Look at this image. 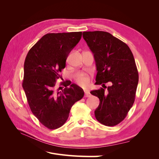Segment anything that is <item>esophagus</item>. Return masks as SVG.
<instances>
[{"label": "esophagus", "instance_id": "1", "mask_svg": "<svg viewBox=\"0 0 159 159\" xmlns=\"http://www.w3.org/2000/svg\"><path fill=\"white\" fill-rule=\"evenodd\" d=\"M91 96V93L88 91H85V98H89Z\"/></svg>", "mask_w": 159, "mask_h": 159}]
</instances>
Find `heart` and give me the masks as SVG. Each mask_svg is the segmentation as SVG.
<instances>
[{
	"label": "heart",
	"instance_id": "obj_1",
	"mask_svg": "<svg viewBox=\"0 0 159 159\" xmlns=\"http://www.w3.org/2000/svg\"><path fill=\"white\" fill-rule=\"evenodd\" d=\"M77 82L78 84L82 86V87H86L89 83V78L88 75L85 74H81L77 78Z\"/></svg>",
	"mask_w": 159,
	"mask_h": 159
}]
</instances>
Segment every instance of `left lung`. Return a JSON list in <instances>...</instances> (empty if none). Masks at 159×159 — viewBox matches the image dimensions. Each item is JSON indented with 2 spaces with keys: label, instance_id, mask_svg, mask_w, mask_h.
Wrapping results in <instances>:
<instances>
[{
  "label": "left lung",
  "instance_id": "left-lung-1",
  "mask_svg": "<svg viewBox=\"0 0 159 159\" xmlns=\"http://www.w3.org/2000/svg\"><path fill=\"white\" fill-rule=\"evenodd\" d=\"M83 38L93 54L95 84H111L107 91L101 88L90 92L99 99L95 118L104 125L115 126L125 118L135 98L139 74L133 53L125 43L107 32H84Z\"/></svg>",
  "mask_w": 159,
  "mask_h": 159
}]
</instances>
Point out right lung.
Listing matches in <instances>:
<instances>
[{
	"label": "right lung",
	"mask_w": 159,
	"mask_h": 159,
	"mask_svg": "<svg viewBox=\"0 0 159 159\" xmlns=\"http://www.w3.org/2000/svg\"><path fill=\"white\" fill-rule=\"evenodd\" d=\"M81 34V32L46 34L26 57L22 88L32 113L50 129L63 125L72 105L84 95L83 89L69 80L61 83L65 87L61 91L55 90L59 72L66 67L67 57Z\"/></svg>",
	"instance_id": "1"
}]
</instances>
